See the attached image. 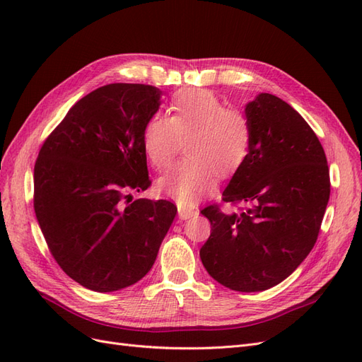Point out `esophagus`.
I'll use <instances>...</instances> for the list:
<instances>
[{"label": "esophagus", "mask_w": 362, "mask_h": 362, "mask_svg": "<svg viewBox=\"0 0 362 362\" xmlns=\"http://www.w3.org/2000/svg\"><path fill=\"white\" fill-rule=\"evenodd\" d=\"M196 214H198V210H196V208L182 206V205L178 206V216H180V218H182V221H187V218H190Z\"/></svg>", "instance_id": "34e87169"}]
</instances>
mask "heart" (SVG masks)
Returning <instances> with one entry per match:
<instances>
[{
  "mask_svg": "<svg viewBox=\"0 0 362 362\" xmlns=\"http://www.w3.org/2000/svg\"><path fill=\"white\" fill-rule=\"evenodd\" d=\"M184 140L185 158L158 180V189L178 201L193 204L211 192L218 178H229L250 152L252 127L245 112L210 90L182 89L170 98L168 117L152 116L141 134L151 166L166 169Z\"/></svg>",
  "mask_w": 362,
  "mask_h": 362,
  "instance_id": "1",
  "label": "heart"
}]
</instances>
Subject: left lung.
Here are the masks:
<instances>
[{"mask_svg":"<svg viewBox=\"0 0 362 362\" xmlns=\"http://www.w3.org/2000/svg\"><path fill=\"white\" fill-rule=\"evenodd\" d=\"M250 152L223 192L238 207L201 211L211 234L199 255L206 272L235 291H262L290 276L314 247L331 193L329 168L313 128L281 98L246 105Z\"/></svg>","mask_w":362,"mask_h":362,"instance_id":"obj_1","label":"left lung"}]
</instances>
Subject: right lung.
<instances>
[{
  "label": "right lung",
  "instance_id": "obj_1",
  "mask_svg": "<svg viewBox=\"0 0 362 362\" xmlns=\"http://www.w3.org/2000/svg\"><path fill=\"white\" fill-rule=\"evenodd\" d=\"M160 95L148 84L103 86L71 107L39 151V226L62 270L89 290L144 278L177 214L166 199H131L151 185L141 134Z\"/></svg>",
  "mask_w": 362,
  "mask_h": 362
}]
</instances>
